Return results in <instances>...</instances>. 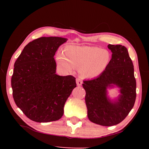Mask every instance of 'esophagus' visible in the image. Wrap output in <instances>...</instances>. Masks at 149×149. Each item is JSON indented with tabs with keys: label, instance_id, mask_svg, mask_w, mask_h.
<instances>
[{
	"label": "esophagus",
	"instance_id": "1",
	"mask_svg": "<svg viewBox=\"0 0 149 149\" xmlns=\"http://www.w3.org/2000/svg\"><path fill=\"white\" fill-rule=\"evenodd\" d=\"M82 80L80 79V78H77L76 79V84L78 85V86H80L82 84Z\"/></svg>",
	"mask_w": 149,
	"mask_h": 149
}]
</instances>
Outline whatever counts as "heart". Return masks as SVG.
Here are the masks:
<instances>
[{
  "mask_svg": "<svg viewBox=\"0 0 149 149\" xmlns=\"http://www.w3.org/2000/svg\"><path fill=\"white\" fill-rule=\"evenodd\" d=\"M65 55L59 52L56 61L62 70L71 72L79 68V74L85 78H95L105 71L110 60L107 50L96 47H67Z\"/></svg>",
  "mask_w": 149,
  "mask_h": 149,
  "instance_id": "obj_1",
  "label": "heart"
}]
</instances>
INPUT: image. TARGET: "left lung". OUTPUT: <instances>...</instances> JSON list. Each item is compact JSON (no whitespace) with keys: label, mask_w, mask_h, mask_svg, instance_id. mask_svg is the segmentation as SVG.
I'll list each match as a JSON object with an SVG mask.
<instances>
[{"label":"left lung","mask_w":149,"mask_h":149,"mask_svg":"<svg viewBox=\"0 0 149 149\" xmlns=\"http://www.w3.org/2000/svg\"><path fill=\"white\" fill-rule=\"evenodd\" d=\"M112 54L105 71L99 77L84 81L85 103L91 122L103 126L117 125L125 119L134 106L136 80L127 49L122 45H108ZM116 85L120 94L115 101L107 95V89Z\"/></svg>","instance_id":"8db88e82"}]
</instances>
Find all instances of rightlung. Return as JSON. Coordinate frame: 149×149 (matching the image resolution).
Returning <instances> with one entry per match:
<instances>
[{
  "mask_svg": "<svg viewBox=\"0 0 149 149\" xmlns=\"http://www.w3.org/2000/svg\"><path fill=\"white\" fill-rule=\"evenodd\" d=\"M67 39L40 37L29 42L14 64L11 79L14 102L26 116L36 122L56 121L76 87L72 75L56 74L54 56Z\"/></svg>",
  "mask_w": 149,
  "mask_h": 149,
  "instance_id": "obj_1",
  "label": "right lung"
}]
</instances>
